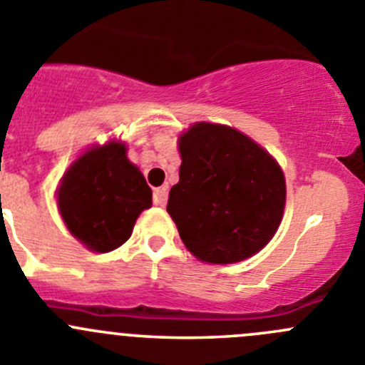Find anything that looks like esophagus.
<instances>
[{"label": "esophagus", "mask_w": 365, "mask_h": 365, "mask_svg": "<svg viewBox=\"0 0 365 365\" xmlns=\"http://www.w3.org/2000/svg\"><path fill=\"white\" fill-rule=\"evenodd\" d=\"M153 203L158 207H163L167 203V189L165 187H158V189H155V192H153Z\"/></svg>", "instance_id": "obj_1"}]
</instances>
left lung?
Wrapping results in <instances>:
<instances>
[{
	"instance_id": "left-lung-1",
	"label": "left lung",
	"mask_w": 365,
	"mask_h": 365,
	"mask_svg": "<svg viewBox=\"0 0 365 365\" xmlns=\"http://www.w3.org/2000/svg\"><path fill=\"white\" fill-rule=\"evenodd\" d=\"M180 182L167 212L200 261L252 257L277 232L286 183L274 156L229 125L196 122L178 140Z\"/></svg>"
}]
</instances>
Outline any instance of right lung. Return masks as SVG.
Instances as JSON below:
<instances>
[{
  "instance_id": "right-lung-1",
  "label": "right lung",
  "mask_w": 365,
  "mask_h": 365,
  "mask_svg": "<svg viewBox=\"0 0 365 365\" xmlns=\"http://www.w3.org/2000/svg\"><path fill=\"white\" fill-rule=\"evenodd\" d=\"M125 151L117 140L93 145L68 167L57 189L61 217L88 250L104 254L125 243L136 217L153 203L144 175Z\"/></svg>"
}]
</instances>
